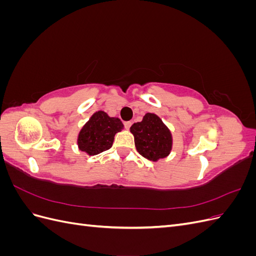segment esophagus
<instances>
[{"label":"esophagus","instance_id":"34e87169","mask_svg":"<svg viewBox=\"0 0 256 256\" xmlns=\"http://www.w3.org/2000/svg\"><path fill=\"white\" fill-rule=\"evenodd\" d=\"M131 125H132V122H125V128L129 130L130 127H131Z\"/></svg>","mask_w":256,"mask_h":256}]
</instances>
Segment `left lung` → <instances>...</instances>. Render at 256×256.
Returning a JSON list of instances; mask_svg holds the SVG:
<instances>
[{"mask_svg": "<svg viewBox=\"0 0 256 256\" xmlns=\"http://www.w3.org/2000/svg\"><path fill=\"white\" fill-rule=\"evenodd\" d=\"M130 132L134 136L138 152L150 161L164 159L172 150L171 130L154 113H146L141 122H134L130 127Z\"/></svg>", "mask_w": 256, "mask_h": 256, "instance_id": "left-lung-1", "label": "left lung"}]
</instances>
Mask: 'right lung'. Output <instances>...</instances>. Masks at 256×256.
<instances>
[{"mask_svg": "<svg viewBox=\"0 0 256 256\" xmlns=\"http://www.w3.org/2000/svg\"><path fill=\"white\" fill-rule=\"evenodd\" d=\"M122 129L124 125L118 118H111L104 111H97L79 131L78 148L88 156H96L111 148L115 134Z\"/></svg>", "mask_w": 256, "mask_h": 256, "instance_id": "1", "label": "right lung"}]
</instances>
